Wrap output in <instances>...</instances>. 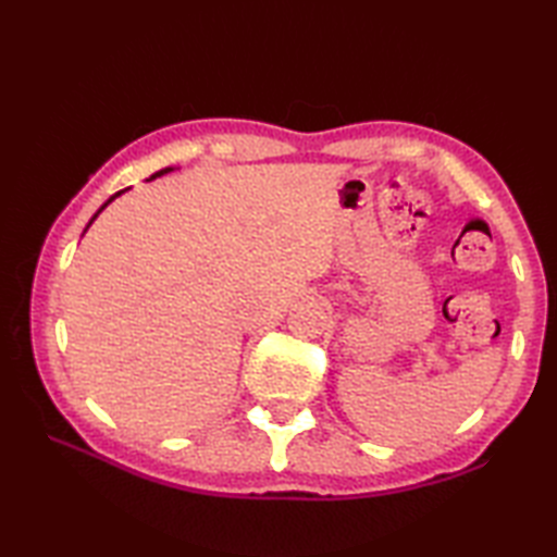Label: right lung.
<instances>
[{"instance_id":"right-lung-1","label":"right lung","mask_w":557,"mask_h":557,"mask_svg":"<svg viewBox=\"0 0 557 557\" xmlns=\"http://www.w3.org/2000/svg\"><path fill=\"white\" fill-rule=\"evenodd\" d=\"M168 172H172V168H164V170H160V172H156V174H152V176H150V180H156V176H162V174H168ZM122 194H124V191H116V194H114V196H112V198H110V200H108V203H104V206H102V208H100V210H98V212H96V215H92V220H96V218H98V215H100V212H102V210H104V208H108V206H110V203H112V200H114V198H116V196H122ZM92 220H90V222H88V227H90V224H92ZM88 227H86V230H88Z\"/></svg>"}]
</instances>
